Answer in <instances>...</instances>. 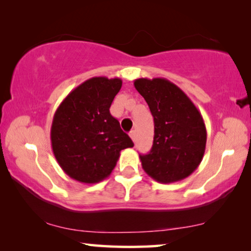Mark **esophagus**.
I'll return each instance as SVG.
<instances>
[{
	"instance_id": "obj_1",
	"label": "esophagus",
	"mask_w": 251,
	"mask_h": 251,
	"mask_svg": "<svg viewBox=\"0 0 251 251\" xmlns=\"http://www.w3.org/2000/svg\"><path fill=\"white\" fill-rule=\"evenodd\" d=\"M129 136L130 137H131V139H132V142L133 143H135L136 142V131H135V130H132V131H130V133H129Z\"/></svg>"
}]
</instances>
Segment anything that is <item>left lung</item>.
Listing matches in <instances>:
<instances>
[{"label":"left lung","mask_w":251,"mask_h":251,"mask_svg":"<svg viewBox=\"0 0 251 251\" xmlns=\"http://www.w3.org/2000/svg\"><path fill=\"white\" fill-rule=\"evenodd\" d=\"M133 84L154 118L152 150L139 155L144 171L162 184L183 180L197 170L204 155L207 130L201 113L167 78L142 77Z\"/></svg>","instance_id":"obj_1"}]
</instances>
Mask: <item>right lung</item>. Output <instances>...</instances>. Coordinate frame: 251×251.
Instances as JSON below:
<instances>
[{"instance_id": "obj_1", "label": "right lung", "mask_w": 251, "mask_h": 251, "mask_svg": "<svg viewBox=\"0 0 251 251\" xmlns=\"http://www.w3.org/2000/svg\"><path fill=\"white\" fill-rule=\"evenodd\" d=\"M121 87L119 77H91L73 89L54 113L50 132L53 155L64 173L80 183L104 180L120 152L133 147L109 113Z\"/></svg>"}]
</instances>
